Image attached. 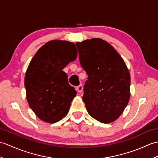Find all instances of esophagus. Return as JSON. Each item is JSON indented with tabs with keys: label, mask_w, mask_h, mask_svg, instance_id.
<instances>
[{
	"label": "esophagus",
	"mask_w": 158,
	"mask_h": 158,
	"mask_svg": "<svg viewBox=\"0 0 158 158\" xmlns=\"http://www.w3.org/2000/svg\"><path fill=\"white\" fill-rule=\"evenodd\" d=\"M77 91H79V93L81 92V91H83V85H82V84H80L79 86H77Z\"/></svg>",
	"instance_id": "1"
}]
</instances>
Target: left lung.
Returning a JSON list of instances; mask_svg holds the SVG:
<instances>
[{
    "label": "left lung",
    "mask_w": 158,
    "mask_h": 158,
    "mask_svg": "<svg viewBox=\"0 0 158 158\" xmlns=\"http://www.w3.org/2000/svg\"><path fill=\"white\" fill-rule=\"evenodd\" d=\"M76 46L81 66L87 75L83 96L87 112L99 122L112 123L129 103V70L117 51L103 40H87Z\"/></svg>",
    "instance_id": "8db88e82"
}]
</instances>
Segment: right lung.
<instances>
[{
	"label": "right lung",
	"instance_id": "obj_1",
	"mask_svg": "<svg viewBox=\"0 0 158 158\" xmlns=\"http://www.w3.org/2000/svg\"><path fill=\"white\" fill-rule=\"evenodd\" d=\"M77 56L74 43L52 40L40 48L28 66L25 77L27 100L44 122L56 123L69 112L77 91L62 69Z\"/></svg>",
	"mask_w": 158,
	"mask_h": 158
}]
</instances>
